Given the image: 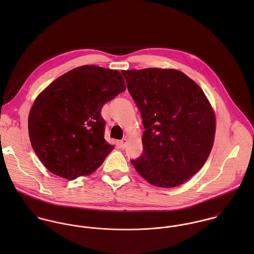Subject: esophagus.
<instances>
[{
  "label": "esophagus",
  "mask_w": 254,
  "mask_h": 254,
  "mask_svg": "<svg viewBox=\"0 0 254 254\" xmlns=\"http://www.w3.org/2000/svg\"><path fill=\"white\" fill-rule=\"evenodd\" d=\"M126 144H127V139L124 138V139H122V140L119 142V146H120L121 148H124V147L126 146Z\"/></svg>",
  "instance_id": "obj_1"
}]
</instances>
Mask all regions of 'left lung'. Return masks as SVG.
I'll return each instance as SVG.
<instances>
[{"label": "left lung", "instance_id": "8db88e82", "mask_svg": "<svg viewBox=\"0 0 254 254\" xmlns=\"http://www.w3.org/2000/svg\"><path fill=\"white\" fill-rule=\"evenodd\" d=\"M121 72L145 128L143 152L131 163L153 186H180L204 165L213 145L215 116L208 100L179 70Z\"/></svg>", "mask_w": 254, "mask_h": 254}]
</instances>
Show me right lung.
Returning <instances> with one entry per match:
<instances>
[{
    "mask_svg": "<svg viewBox=\"0 0 254 254\" xmlns=\"http://www.w3.org/2000/svg\"><path fill=\"white\" fill-rule=\"evenodd\" d=\"M126 89L117 70L84 65L55 80L28 118L31 145L52 173L74 180L97 170L114 148L105 139L106 103Z\"/></svg>",
    "mask_w": 254,
    "mask_h": 254,
    "instance_id": "add662e5",
    "label": "right lung"
}]
</instances>
